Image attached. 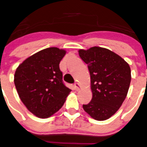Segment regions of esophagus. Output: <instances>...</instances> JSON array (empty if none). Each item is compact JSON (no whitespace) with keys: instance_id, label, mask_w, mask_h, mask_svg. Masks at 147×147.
<instances>
[{"instance_id":"34e87169","label":"esophagus","mask_w":147,"mask_h":147,"mask_svg":"<svg viewBox=\"0 0 147 147\" xmlns=\"http://www.w3.org/2000/svg\"><path fill=\"white\" fill-rule=\"evenodd\" d=\"M74 87H75V90L76 91H79L80 90V88H81V86H80V85L78 83H75V85H74Z\"/></svg>"}]
</instances>
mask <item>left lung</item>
I'll return each instance as SVG.
<instances>
[{"label": "left lung", "instance_id": "obj_1", "mask_svg": "<svg viewBox=\"0 0 147 147\" xmlns=\"http://www.w3.org/2000/svg\"><path fill=\"white\" fill-rule=\"evenodd\" d=\"M79 56L87 64L92 99L83 108L94 119L105 121L113 116L127 96L131 82L129 64L106 48L79 49Z\"/></svg>", "mask_w": 147, "mask_h": 147}]
</instances>
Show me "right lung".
<instances>
[{
	"instance_id": "1",
	"label": "right lung",
	"mask_w": 147,
	"mask_h": 147,
	"mask_svg": "<svg viewBox=\"0 0 147 147\" xmlns=\"http://www.w3.org/2000/svg\"><path fill=\"white\" fill-rule=\"evenodd\" d=\"M66 53L57 47L46 48L26 59L16 70L14 83L20 100L38 117L57 112L71 92L63 83L59 67Z\"/></svg>"
}]
</instances>
